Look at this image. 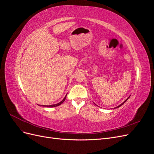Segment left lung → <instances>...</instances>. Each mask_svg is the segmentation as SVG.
Instances as JSON below:
<instances>
[{
  "label": "left lung",
  "mask_w": 154,
  "mask_h": 154,
  "mask_svg": "<svg viewBox=\"0 0 154 154\" xmlns=\"http://www.w3.org/2000/svg\"><path fill=\"white\" fill-rule=\"evenodd\" d=\"M129 97H130V96H129V97H128V98H127V100H125V101H123V103H122V104H120V105H118V106H116V107H115V108H114V109H117V108H119V106H122V105H123V104H124V103H125V102H126V101H127V100H128V98H129ZM95 105H96V104H95Z\"/></svg>",
  "instance_id": "left-lung-1"
}]
</instances>
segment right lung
Listing matches in <instances>:
<instances>
[{
	"label": "right lung",
	"mask_w": 154,
	"mask_h": 154,
	"mask_svg": "<svg viewBox=\"0 0 154 154\" xmlns=\"http://www.w3.org/2000/svg\"><path fill=\"white\" fill-rule=\"evenodd\" d=\"M67 94H66V96L64 97V98L60 101V102H59L58 103H57V104H54V105H41V106H45V107H55V106H59V105H61L62 103H63V102L65 101V100H66V96H67ZM39 105V106H40V105Z\"/></svg>",
	"instance_id": "obj_1"
}]
</instances>
